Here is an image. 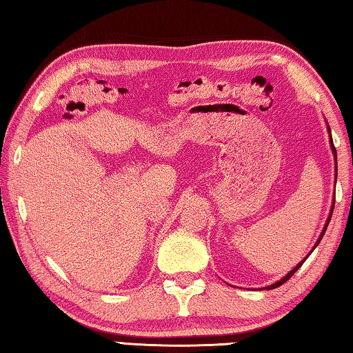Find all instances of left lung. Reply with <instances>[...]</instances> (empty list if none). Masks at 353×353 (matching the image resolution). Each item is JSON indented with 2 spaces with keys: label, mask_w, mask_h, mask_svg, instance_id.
I'll return each mask as SVG.
<instances>
[{
  "label": "left lung",
  "mask_w": 353,
  "mask_h": 353,
  "mask_svg": "<svg viewBox=\"0 0 353 353\" xmlns=\"http://www.w3.org/2000/svg\"><path fill=\"white\" fill-rule=\"evenodd\" d=\"M327 125V123H326ZM327 132H329V145H330V149H332V154H334V160H335V181H336V150H335V146H334V141H332V134H330V128H329V125H327ZM334 204H335V199L332 201V207H330V212H329V216H327V219H326V224H325V227H323V230H321V233H320V236H319V239H317V242H315V245L312 247V250H311V253H312V251L315 250V248H317V245H319V243H320V241H321V237H323V234H325L326 233V228H327V225H329V221H330V218H332V212H334ZM311 253H309L305 259H303V261H301V262H299L297 265H296V267H294L290 272H288V274L285 276V277H282V279H280V280H277V282L276 283H272V285H270V286H267V288H265V290H274V288H277V286H280V285H283L285 282H286V280H290L291 277H292V274H294V272H296L300 267H301V265H303V262L306 261V259L309 257V256H311Z\"/></svg>",
  "instance_id": "obj_1"
}]
</instances>
